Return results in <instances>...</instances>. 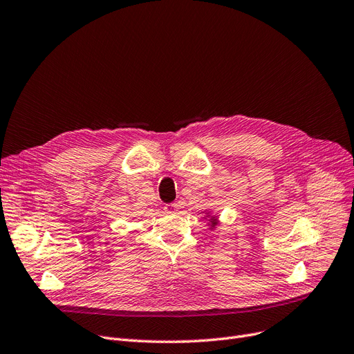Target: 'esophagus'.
<instances>
[{"instance_id":"obj_1","label":"esophagus","mask_w":354,"mask_h":354,"mask_svg":"<svg viewBox=\"0 0 354 354\" xmlns=\"http://www.w3.org/2000/svg\"><path fill=\"white\" fill-rule=\"evenodd\" d=\"M164 210H165L167 213H176V212L178 210V206H177L176 203H170V205H165Z\"/></svg>"}]
</instances>
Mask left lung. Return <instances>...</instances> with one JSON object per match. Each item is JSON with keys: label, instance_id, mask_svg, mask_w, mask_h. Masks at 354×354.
<instances>
[{"label": "left lung", "instance_id": "1", "mask_svg": "<svg viewBox=\"0 0 354 354\" xmlns=\"http://www.w3.org/2000/svg\"><path fill=\"white\" fill-rule=\"evenodd\" d=\"M209 217V225H210V229H214L216 226H217V216H214V214H212V213H209V212H206V218Z\"/></svg>", "mask_w": 354, "mask_h": 354}]
</instances>
